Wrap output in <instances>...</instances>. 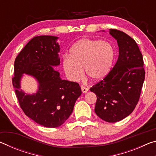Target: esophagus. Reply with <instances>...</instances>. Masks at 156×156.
Segmentation results:
<instances>
[{
    "instance_id": "34e87169",
    "label": "esophagus",
    "mask_w": 156,
    "mask_h": 156,
    "mask_svg": "<svg viewBox=\"0 0 156 156\" xmlns=\"http://www.w3.org/2000/svg\"><path fill=\"white\" fill-rule=\"evenodd\" d=\"M81 90L83 94H85L88 91L89 89L87 87H84V86H81Z\"/></svg>"
}]
</instances>
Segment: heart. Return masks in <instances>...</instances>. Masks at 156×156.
Here are the masks:
<instances>
[{"mask_svg": "<svg viewBox=\"0 0 156 156\" xmlns=\"http://www.w3.org/2000/svg\"><path fill=\"white\" fill-rule=\"evenodd\" d=\"M114 56V49L109 42L83 38L71 47L69 57H64L63 69L70 80L78 81L83 76L84 68L87 77L98 82L109 73Z\"/></svg>", "mask_w": 156, "mask_h": 156, "instance_id": "b5f03b06", "label": "heart"}]
</instances>
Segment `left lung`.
<instances>
[{
    "label": "left lung",
    "instance_id": "left-lung-1",
    "mask_svg": "<svg viewBox=\"0 0 156 156\" xmlns=\"http://www.w3.org/2000/svg\"><path fill=\"white\" fill-rule=\"evenodd\" d=\"M109 34L119 47L118 60L106 77L90 91L97 96L96 115L106 122H115L127 117L135 109L145 72L142 54L136 41L117 30L110 29Z\"/></svg>",
    "mask_w": 156,
    "mask_h": 156
}]
</instances>
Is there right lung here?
<instances>
[{"instance_id":"1","label":"right lung","mask_w":156,"mask_h":156,"mask_svg":"<svg viewBox=\"0 0 156 156\" xmlns=\"http://www.w3.org/2000/svg\"><path fill=\"white\" fill-rule=\"evenodd\" d=\"M58 37L39 36L22 49L14 62L13 86L21 109L31 120L45 127L62 125L73 112L82 94L77 83L62 80L54 67L60 65ZM23 74L32 76L38 83L35 94L21 89Z\"/></svg>"}]
</instances>
